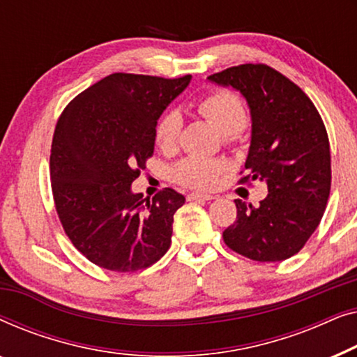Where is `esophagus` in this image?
<instances>
[{
  "label": "esophagus",
  "mask_w": 357,
  "mask_h": 357,
  "mask_svg": "<svg viewBox=\"0 0 357 357\" xmlns=\"http://www.w3.org/2000/svg\"><path fill=\"white\" fill-rule=\"evenodd\" d=\"M188 202H209V199H214L213 195H204V193H190Z\"/></svg>",
  "instance_id": "esophagus-1"
}]
</instances>
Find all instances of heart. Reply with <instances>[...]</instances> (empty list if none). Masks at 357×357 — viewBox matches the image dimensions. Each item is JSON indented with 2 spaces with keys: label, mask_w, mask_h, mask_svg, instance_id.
<instances>
[{
  "label": "heart",
  "mask_w": 357,
  "mask_h": 357,
  "mask_svg": "<svg viewBox=\"0 0 357 357\" xmlns=\"http://www.w3.org/2000/svg\"><path fill=\"white\" fill-rule=\"evenodd\" d=\"M199 115L216 125L219 131L232 139L247 125V109L237 94L218 89L209 92L198 100ZM182 131V115L177 110H169L160 116L155 125V143L162 151H172L178 143ZM227 170V164L221 159L187 158L174 167V178L185 187L197 190H211L221 175Z\"/></svg>",
  "instance_id": "1"
}]
</instances>
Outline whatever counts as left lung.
<instances>
[{
    "label": "left lung",
    "mask_w": 357,
    "mask_h": 357,
    "mask_svg": "<svg viewBox=\"0 0 357 357\" xmlns=\"http://www.w3.org/2000/svg\"><path fill=\"white\" fill-rule=\"evenodd\" d=\"M247 100L252 139L247 180L268 197L258 206L236 199L237 221L222 232L234 252L255 261H282L301 250L321 221L330 197V143L325 125L301 87L266 65H241L209 76Z\"/></svg>",
    "instance_id": "obj_1"
}]
</instances>
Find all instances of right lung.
<instances>
[{
  "label": "right lung",
  "mask_w": 357,
  "mask_h": 357,
  "mask_svg": "<svg viewBox=\"0 0 357 357\" xmlns=\"http://www.w3.org/2000/svg\"><path fill=\"white\" fill-rule=\"evenodd\" d=\"M192 81L115 73L73 99L53 135L50 178L58 218L94 265L128 273L148 268L170 247L182 193L153 199L131 190L154 153L155 125Z\"/></svg>",
  "instance_id": "right-lung-1"
}]
</instances>
